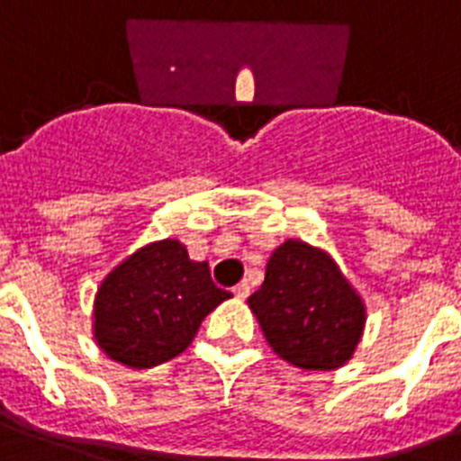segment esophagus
Segmentation results:
<instances>
[{"label": "esophagus", "mask_w": 461, "mask_h": 461, "mask_svg": "<svg viewBox=\"0 0 461 461\" xmlns=\"http://www.w3.org/2000/svg\"><path fill=\"white\" fill-rule=\"evenodd\" d=\"M249 294H250L249 282H241V284H237V286H234V295H237V298H249Z\"/></svg>", "instance_id": "esophagus-1"}]
</instances>
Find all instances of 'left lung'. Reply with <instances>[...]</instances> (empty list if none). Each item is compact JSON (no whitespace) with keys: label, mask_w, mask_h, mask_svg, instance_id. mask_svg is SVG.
<instances>
[{"label":"left lung","mask_w":461,"mask_h":461,"mask_svg":"<svg viewBox=\"0 0 461 461\" xmlns=\"http://www.w3.org/2000/svg\"><path fill=\"white\" fill-rule=\"evenodd\" d=\"M249 305L272 350L301 369L340 366L365 327V305L334 260L303 241H286L272 253Z\"/></svg>","instance_id":"8db88e82"}]
</instances>
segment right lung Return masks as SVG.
<instances>
[{
  "mask_svg": "<svg viewBox=\"0 0 461 461\" xmlns=\"http://www.w3.org/2000/svg\"><path fill=\"white\" fill-rule=\"evenodd\" d=\"M230 291L208 263H194L179 241L137 250L104 279L95 305L96 343L111 360L146 369L185 353L201 321Z\"/></svg>",
  "mask_w": 461,
  "mask_h": 461,
  "instance_id": "1",
  "label": "right lung"
}]
</instances>
